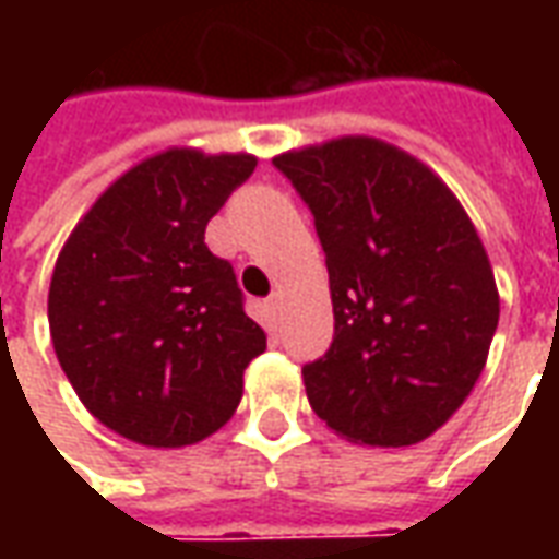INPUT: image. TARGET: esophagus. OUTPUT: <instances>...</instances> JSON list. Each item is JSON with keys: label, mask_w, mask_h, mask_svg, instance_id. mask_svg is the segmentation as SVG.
<instances>
[{"label": "esophagus", "mask_w": 559, "mask_h": 559, "mask_svg": "<svg viewBox=\"0 0 559 559\" xmlns=\"http://www.w3.org/2000/svg\"><path fill=\"white\" fill-rule=\"evenodd\" d=\"M269 308H272V311H278V308H281V293L278 290L269 296Z\"/></svg>", "instance_id": "34e87169"}]
</instances>
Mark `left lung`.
Returning <instances> with one entry per match:
<instances>
[{
    "mask_svg": "<svg viewBox=\"0 0 559 559\" xmlns=\"http://www.w3.org/2000/svg\"><path fill=\"white\" fill-rule=\"evenodd\" d=\"M326 251L335 338L302 368L311 411L353 443L413 445L464 404L491 347L500 296L457 197L374 138L272 158Z\"/></svg>",
    "mask_w": 559,
    "mask_h": 559,
    "instance_id": "1",
    "label": "left lung"
}]
</instances>
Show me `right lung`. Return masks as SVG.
Here are the masks:
<instances>
[{
	"label": "right lung",
	"instance_id": "1",
	"mask_svg": "<svg viewBox=\"0 0 559 559\" xmlns=\"http://www.w3.org/2000/svg\"><path fill=\"white\" fill-rule=\"evenodd\" d=\"M254 155L167 148L122 173L56 260L47 317L56 359L86 411L155 449L200 443L242 401L266 332L245 314L206 224Z\"/></svg>",
	"mask_w": 559,
	"mask_h": 559
}]
</instances>
